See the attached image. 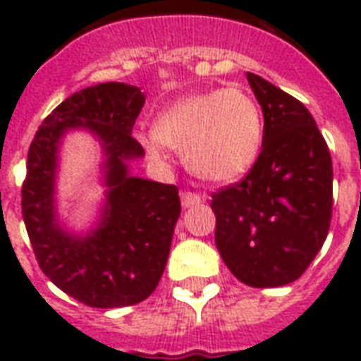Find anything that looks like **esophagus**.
<instances>
[{
    "label": "esophagus",
    "mask_w": 361,
    "mask_h": 361,
    "mask_svg": "<svg viewBox=\"0 0 361 361\" xmlns=\"http://www.w3.org/2000/svg\"><path fill=\"white\" fill-rule=\"evenodd\" d=\"M180 198L183 208H191V206H197V204L204 202V197H200V195H197V192L192 191H181Z\"/></svg>",
    "instance_id": "esophagus-1"
}]
</instances>
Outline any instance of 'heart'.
I'll use <instances>...</instances> for the list:
<instances>
[{
    "label": "heart",
    "instance_id": "obj_1",
    "mask_svg": "<svg viewBox=\"0 0 361 361\" xmlns=\"http://www.w3.org/2000/svg\"><path fill=\"white\" fill-rule=\"evenodd\" d=\"M264 121L257 101L240 87H217L180 99L157 116L147 146L183 153L192 174L206 181H232L257 161Z\"/></svg>",
    "mask_w": 361,
    "mask_h": 361
}]
</instances>
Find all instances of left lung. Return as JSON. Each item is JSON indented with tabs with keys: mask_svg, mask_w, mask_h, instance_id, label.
Wrapping results in <instances>:
<instances>
[{
	"mask_svg": "<svg viewBox=\"0 0 361 361\" xmlns=\"http://www.w3.org/2000/svg\"><path fill=\"white\" fill-rule=\"evenodd\" d=\"M262 106V149L238 183L212 192L215 245L236 279L255 288L288 285L324 243L334 206V169L305 104L247 73Z\"/></svg>",
	"mask_w": 361,
	"mask_h": 361,
	"instance_id": "1",
	"label": "left lung"
}]
</instances>
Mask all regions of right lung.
<instances>
[{
	"mask_svg": "<svg viewBox=\"0 0 361 361\" xmlns=\"http://www.w3.org/2000/svg\"><path fill=\"white\" fill-rule=\"evenodd\" d=\"M146 103L140 87L106 82L84 87L47 116L27 152L22 215L42 274L87 307H127L157 288L169 260L181 204L178 187L129 174L127 161L144 155L133 125ZM92 130L104 144L109 187L102 223L86 237L61 229L53 183L61 138Z\"/></svg>",
	"mask_w": 361,
	"mask_h": 361,
	"instance_id": "obj_1",
	"label": "right lung"
}]
</instances>
